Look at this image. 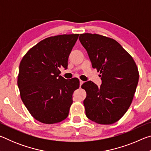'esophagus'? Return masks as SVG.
Wrapping results in <instances>:
<instances>
[{"label": "esophagus", "instance_id": "obj_1", "mask_svg": "<svg viewBox=\"0 0 151 151\" xmlns=\"http://www.w3.org/2000/svg\"><path fill=\"white\" fill-rule=\"evenodd\" d=\"M83 83H84V82H83V81H81V80H80V86H81L82 85H83Z\"/></svg>", "mask_w": 151, "mask_h": 151}]
</instances>
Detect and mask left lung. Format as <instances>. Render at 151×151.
Masks as SVG:
<instances>
[{
  "mask_svg": "<svg viewBox=\"0 0 151 151\" xmlns=\"http://www.w3.org/2000/svg\"><path fill=\"white\" fill-rule=\"evenodd\" d=\"M93 68L101 75L98 86L91 81L81 86L86 92V116L101 124L114 123L126 113L132 103L139 74L133 58L115 40L85 33L79 37Z\"/></svg>",
  "mask_w": 151,
  "mask_h": 151,
  "instance_id": "8db88e82",
  "label": "left lung"
}]
</instances>
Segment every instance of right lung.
<instances>
[{
  "instance_id": "right-lung-1",
  "label": "right lung",
  "mask_w": 151,
  "mask_h": 151,
  "mask_svg": "<svg viewBox=\"0 0 151 151\" xmlns=\"http://www.w3.org/2000/svg\"><path fill=\"white\" fill-rule=\"evenodd\" d=\"M78 34L47 38L30 48L22 58L18 76L20 97L30 114L38 121L54 124L66 119L73 94L79 80H66L59 68H67L69 55Z\"/></svg>"
}]
</instances>
